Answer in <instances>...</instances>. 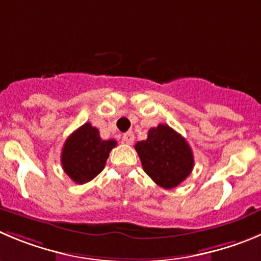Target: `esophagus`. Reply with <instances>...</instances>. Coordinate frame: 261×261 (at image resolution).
I'll use <instances>...</instances> for the list:
<instances>
[{
    "label": "esophagus",
    "instance_id": "34e87169",
    "mask_svg": "<svg viewBox=\"0 0 261 261\" xmlns=\"http://www.w3.org/2000/svg\"><path fill=\"white\" fill-rule=\"evenodd\" d=\"M122 140L126 144H133L134 140H135V136H134V134L131 131H127V133H125L122 135Z\"/></svg>",
    "mask_w": 261,
    "mask_h": 261
}]
</instances>
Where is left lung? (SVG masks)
I'll return each mask as SVG.
<instances>
[{"label":"left lung","instance_id":"obj_1","mask_svg":"<svg viewBox=\"0 0 261 261\" xmlns=\"http://www.w3.org/2000/svg\"><path fill=\"white\" fill-rule=\"evenodd\" d=\"M135 149L148 176L165 189L179 186L193 170V152L188 142L169 125L150 128L147 140L136 143Z\"/></svg>","mask_w":261,"mask_h":261}]
</instances>
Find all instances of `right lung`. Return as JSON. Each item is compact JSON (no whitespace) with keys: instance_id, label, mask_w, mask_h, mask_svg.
I'll return each mask as SVG.
<instances>
[{"instance_id":"add662e5","label":"right lung","mask_w":261,"mask_h":261,"mask_svg":"<svg viewBox=\"0 0 261 261\" xmlns=\"http://www.w3.org/2000/svg\"><path fill=\"white\" fill-rule=\"evenodd\" d=\"M116 140H103L99 130L86 122L68 136L62 150V166L77 184H85L103 171Z\"/></svg>"}]
</instances>
